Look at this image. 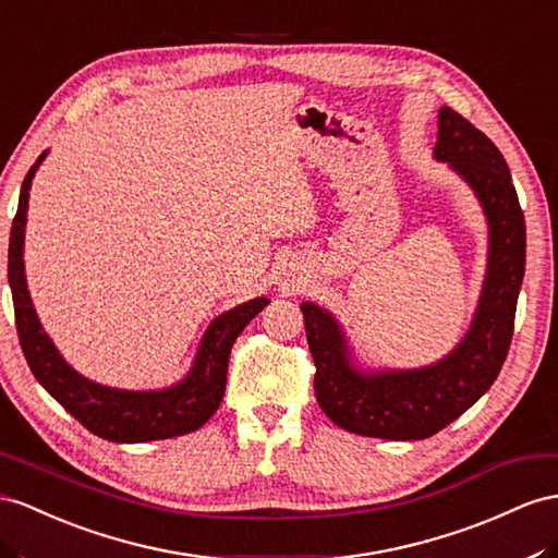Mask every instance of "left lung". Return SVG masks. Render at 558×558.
<instances>
[{
	"label": "left lung",
	"mask_w": 558,
	"mask_h": 558,
	"mask_svg": "<svg viewBox=\"0 0 558 558\" xmlns=\"http://www.w3.org/2000/svg\"><path fill=\"white\" fill-rule=\"evenodd\" d=\"M434 155L474 189L490 226L488 276L462 344L436 365L363 375L351 367L330 313L302 304L318 405L337 426L361 436L422 440L438 434L493 387L509 353L525 270V219L509 167L495 143L452 108L438 112Z\"/></svg>",
	"instance_id": "left-lung-1"
}]
</instances>
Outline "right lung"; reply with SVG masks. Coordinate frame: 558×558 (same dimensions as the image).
<instances>
[{
    "label": "right lung",
    "mask_w": 558,
    "mask_h": 558,
    "mask_svg": "<svg viewBox=\"0 0 558 558\" xmlns=\"http://www.w3.org/2000/svg\"><path fill=\"white\" fill-rule=\"evenodd\" d=\"M45 155L47 153L37 157V162L23 179L19 211L13 217L9 238V284L13 294V313H16L21 349L35 379L82 426H87L92 434L106 440L143 442L197 432L221 405L228 355H231L238 335L245 330L256 313L264 311L268 299H252V302L226 311L223 316L214 320L207 327L203 344H199L193 369L177 387L162 391H120L84 379L61 359V353L56 351L47 332L41 330L23 274L27 197H31V183Z\"/></svg>",
    "instance_id": "obj_1"
}]
</instances>
